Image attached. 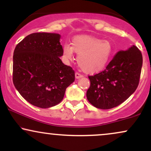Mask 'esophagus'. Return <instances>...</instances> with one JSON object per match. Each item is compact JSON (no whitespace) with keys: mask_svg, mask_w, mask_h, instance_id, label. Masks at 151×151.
Here are the masks:
<instances>
[{"mask_svg":"<svg viewBox=\"0 0 151 151\" xmlns=\"http://www.w3.org/2000/svg\"><path fill=\"white\" fill-rule=\"evenodd\" d=\"M82 77H83V76L79 73H78V72H76V73H75V78H76V79H80V78H81Z\"/></svg>","mask_w":151,"mask_h":151,"instance_id":"34e87169","label":"esophagus"}]
</instances>
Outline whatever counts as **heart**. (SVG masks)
Here are the masks:
<instances>
[{
  "mask_svg": "<svg viewBox=\"0 0 151 151\" xmlns=\"http://www.w3.org/2000/svg\"><path fill=\"white\" fill-rule=\"evenodd\" d=\"M74 52L78 54L77 62L81 70L93 74L105 68L111 58L113 47L108 40L80 35L73 37L72 45L65 44L62 47V55L66 61L73 60Z\"/></svg>",
  "mask_w": 151,
  "mask_h": 151,
  "instance_id": "obj_1",
  "label": "heart"
}]
</instances>
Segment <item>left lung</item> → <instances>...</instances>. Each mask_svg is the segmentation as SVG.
Listing matches in <instances>:
<instances>
[{
	"mask_svg": "<svg viewBox=\"0 0 151 151\" xmlns=\"http://www.w3.org/2000/svg\"><path fill=\"white\" fill-rule=\"evenodd\" d=\"M142 65V54L135 45L118 52L103 72L89 77L88 101L101 109L120 105L138 87Z\"/></svg>",
	"mask_w": 151,
	"mask_h": 151,
	"instance_id": "1",
	"label": "left lung"
}]
</instances>
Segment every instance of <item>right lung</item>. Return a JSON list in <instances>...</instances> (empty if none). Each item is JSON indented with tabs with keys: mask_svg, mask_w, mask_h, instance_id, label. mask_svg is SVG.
I'll use <instances>...</instances> for the list:
<instances>
[{
	"mask_svg": "<svg viewBox=\"0 0 151 151\" xmlns=\"http://www.w3.org/2000/svg\"><path fill=\"white\" fill-rule=\"evenodd\" d=\"M60 38L58 33H32L15 48L13 84L26 101L40 108L58 104L75 79L72 67L60 60Z\"/></svg>",
	"mask_w": 151,
	"mask_h": 151,
	"instance_id": "1",
	"label": "right lung"
}]
</instances>
